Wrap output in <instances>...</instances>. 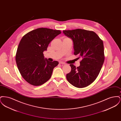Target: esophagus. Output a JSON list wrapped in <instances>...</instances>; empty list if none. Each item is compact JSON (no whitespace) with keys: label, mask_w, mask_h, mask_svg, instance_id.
Returning <instances> with one entry per match:
<instances>
[{"label":"esophagus","mask_w":121,"mask_h":121,"mask_svg":"<svg viewBox=\"0 0 121 121\" xmlns=\"http://www.w3.org/2000/svg\"><path fill=\"white\" fill-rule=\"evenodd\" d=\"M59 63H60V64H64H64H66V63H64L63 62H61V61H60V62H59Z\"/></svg>","instance_id":"obj_1"}]
</instances>
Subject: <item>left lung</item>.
Segmentation results:
<instances>
[{
    "instance_id": "1",
    "label": "left lung",
    "mask_w": 121,
    "mask_h": 121,
    "mask_svg": "<svg viewBox=\"0 0 121 121\" xmlns=\"http://www.w3.org/2000/svg\"><path fill=\"white\" fill-rule=\"evenodd\" d=\"M73 42L74 54L82 58L79 67L70 64L71 72L66 78L73 86L82 88L97 78L104 61V43L95 32L82 29L63 30Z\"/></svg>"
}]
</instances>
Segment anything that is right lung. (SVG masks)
I'll use <instances>...</instances> for the list:
<instances>
[{
	"label": "right lung",
	"instance_id": "add662e5",
	"mask_svg": "<svg viewBox=\"0 0 121 121\" xmlns=\"http://www.w3.org/2000/svg\"><path fill=\"white\" fill-rule=\"evenodd\" d=\"M61 31L47 28L33 30L24 35L18 44L15 59L17 68L29 84L40 86L48 80L58 61L50 62L43 52Z\"/></svg>",
	"mask_w": 121,
	"mask_h": 121
}]
</instances>
